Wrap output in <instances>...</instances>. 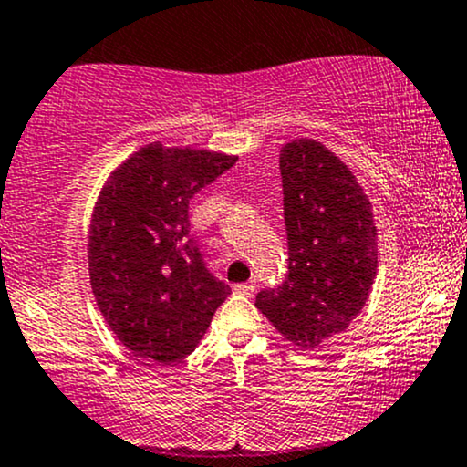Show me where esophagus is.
<instances>
[{"mask_svg":"<svg viewBox=\"0 0 467 467\" xmlns=\"http://www.w3.org/2000/svg\"><path fill=\"white\" fill-rule=\"evenodd\" d=\"M234 291L240 293V296L251 297V296H254V291H255V282H243V285H235Z\"/></svg>","mask_w":467,"mask_h":467,"instance_id":"esophagus-1","label":"esophagus"}]
</instances>
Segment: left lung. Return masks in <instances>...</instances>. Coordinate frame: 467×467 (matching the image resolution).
Returning <instances> with one entry per match:
<instances>
[{
  "instance_id": "obj_1",
  "label": "left lung",
  "mask_w": 467,
  "mask_h": 467,
  "mask_svg": "<svg viewBox=\"0 0 467 467\" xmlns=\"http://www.w3.org/2000/svg\"><path fill=\"white\" fill-rule=\"evenodd\" d=\"M289 274L255 296L262 316L300 348L347 331L377 275L373 205L331 150L296 139L280 150Z\"/></svg>"
}]
</instances>
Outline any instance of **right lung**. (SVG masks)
<instances>
[{
    "label": "right lung",
    "mask_w": 467,
    "mask_h": 467,
    "mask_svg": "<svg viewBox=\"0 0 467 467\" xmlns=\"http://www.w3.org/2000/svg\"><path fill=\"white\" fill-rule=\"evenodd\" d=\"M235 161L150 143L99 193L88 240L92 293L119 342L139 358H187L232 293L190 238V201Z\"/></svg>",
    "instance_id": "right-lung-1"
}]
</instances>
